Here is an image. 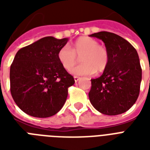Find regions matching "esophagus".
Masks as SVG:
<instances>
[{"label": "esophagus", "mask_w": 150, "mask_h": 150, "mask_svg": "<svg viewBox=\"0 0 150 150\" xmlns=\"http://www.w3.org/2000/svg\"><path fill=\"white\" fill-rule=\"evenodd\" d=\"M74 79H75V82H78L80 79V78L78 76H74Z\"/></svg>", "instance_id": "34e87169"}]
</instances>
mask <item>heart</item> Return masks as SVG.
I'll use <instances>...</instances> for the list:
<instances>
[{"label":"heart","mask_w":150,"mask_h":150,"mask_svg":"<svg viewBox=\"0 0 150 150\" xmlns=\"http://www.w3.org/2000/svg\"><path fill=\"white\" fill-rule=\"evenodd\" d=\"M80 57L82 64L72 69L75 75H89L95 71L102 72L107 68L109 62L108 51L103 46L99 45L96 40L89 36H82L73 43L71 49L64 45L58 50L57 58L66 70H70L77 63V57Z\"/></svg>","instance_id":"obj_1"}]
</instances>
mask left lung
Here are the masks:
<instances>
[{"label":"left lung","mask_w":150,"mask_h":150,"mask_svg":"<svg viewBox=\"0 0 150 150\" xmlns=\"http://www.w3.org/2000/svg\"><path fill=\"white\" fill-rule=\"evenodd\" d=\"M89 36L101 40L109 54L102 75L91 79L90 103L106 115L123 114L132 107L139 94L142 68L137 51L117 34L99 32Z\"/></svg>","instance_id":"8db88e82"}]
</instances>
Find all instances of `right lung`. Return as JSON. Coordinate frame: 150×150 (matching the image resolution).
I'll return each mask as SVG.
<instances>
[{
    "label": "right lung",
    "mask_w": 150,
    "mask_h": 150,
    "mask_svg": "<svg viewBox=\"0 0 150 150\" xmlns=\"http://www.w3.org/2000/svg\"><path fill=\"white\" fill-rule=\"evenodd\" d=\"M68 38L46 36L20 49L10 68L11 93L17 106L35 117L56 114L75 83L57 58Z\"/></svg>",
    "instance_id": "add662e5"
}]
</instances>
